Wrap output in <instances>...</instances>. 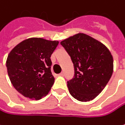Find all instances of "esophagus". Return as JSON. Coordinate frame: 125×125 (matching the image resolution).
Here are the masks:
<instances>
[{
  "label": "esophagus",
  "mask_w": 125,
  "mask_h": 125,
  "mask_svg": "<svg viewBox=\"0 0 125 125\" xmlns=\"http://www.w3.org/2000/svg\"><path fill=\"white\" fill-rule=\"evenodd\" d=\"M58 75H59V76H64V73L63 72H61L60 74H58Z\"/></svg>",
  "instance_id": "obj_1"
}]
</instances>
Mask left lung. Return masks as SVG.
<instances>
[{
  "mask_svg": "<svg viewBox=\"0 0 125 125\" xmlns=\"http://www.w3.org/2000/svg\"><path fill=\"white\" fill-rule=\"evenodd\" d=\"M71 58L74 76L67 82L71 95L80 102H89L105 87L113 71L109 50L93 38L78 33L61 42Z\"/></svg>",
  "mask_w": 125,
  "mask_h": 125,
  "instance_id": "1",
  "label": "left lung"
}]
</instances>
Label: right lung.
Wrapping results in <instances>:
<instances>
[{
    "label": "right lung",
    "mask_w": 125,
    "mask_h": 125,
    "mask_svg": "<svg viewBox=\"0 0 125 125\" xmlns=\"http://www.w3.org/2000/svg\"><path fill=\"white\" fill-rule=\"evenodd\" d=\"M58 44L57 41L32 38L12 50L6 60L7 73L18 93L35 100L48 94L55 82L50 57Z\"/></svg>",
    "instance_id": "obj_1"
}]
</instances>
